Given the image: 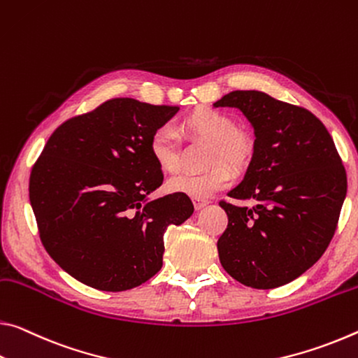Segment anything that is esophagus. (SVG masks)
Masks as SVG:
<instances>
[{"instance_id": "obj_1", "label": "esophagus", "mask_w": 358, "mask_h": 358, "mask_svg": "<svg viewBox=\"0 0 358 358\" xmlns=\"http://www.w3.org/2000/svg\"><path fill=\"white\" fill-rule=\"evenodd\" d=\"M192 203H194V208L196 210H201V208H203V207L207 206L208 201L207 199H196V197H194V199H192Z\"/></svg>"}]
</instances>
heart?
I'll list each match as a JSON object with an SVG mask.
<instances>
[{"label": "heart", "instance_id": "1", "mask_svg": "<svg viewBox=\"0 0 358 358\" xmlns=\"http://www.w3.org/2000/svg\"><path fill=\"white\" fill-rule=\"evenodd\" d=\"M181 127L207 143H212L210 164L224 161L232 167L247 166L253 155V137L247 130L237 129L229 115L213 108L201 106L189 113ZM150 152L157 167L172 173L178 169V143L172 130L159 127L150 138ZM232 183V172L226 166H217L206 173H177L170 177L166 188L175 194H185L192 199H206L215 192L226 189Z\"/></svg>", "mask_w": 358, "mask_h": 358}]
</instances>
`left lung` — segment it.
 <instances>
[{
    "mask_svg": "<svg viewBox=\"0 0 358 358\" xmlns=\"http://www.w3.org/2000/svg\"><path fill=\"white\" fill-rule=\"evenodd\" d=\"M213 106L237 108L255 148L243 180L220 202L228 228L218 239L224 271L269 290L298 279L325 253L336 231L348 177L327 127L310 111L259 90H234Z\"/></svg>",
    "mask_w": 358,
    "mask_h": 358,
    "instance_id": "1",
    "label": "left lung"
}]
</instances>
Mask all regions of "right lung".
<instances>
[{"instance_id":"add662e5","label":"right lung","mask_w":358,"mask_h":358,"mask_svg":"<svg viewBox=\"0 0 358 358\" xmlns=\"http://www.w3.org/2000/svg\"><path fill=\"white\" fill-rule=\"evenodd\" d=\"M178 113L113 99L68 119L31 169L30 203L44 248L62 269L97 290L124 292L162 268L164 232L188 220V196L151 199L164 175L150 138Z\"/></svg>"}]
</instances>
